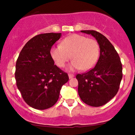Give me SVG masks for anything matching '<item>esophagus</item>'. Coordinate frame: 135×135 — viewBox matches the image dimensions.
<instances>
[{
  "label": "esophagus",
  "mask_w": 135,
  "mask_h": 135,
  "mask_svg": "<svg viewBox=\"0 0 135 135\" xmlns=\"http://www.w3.org/2000/svg\"><path fill=\"white\" fill-rule=\"evenodd\" d=\"M68 76H69V78H74V75L71 74H69Z\"/></svg>",
  "instance_id": "esophagus-1"
}]
</instances>
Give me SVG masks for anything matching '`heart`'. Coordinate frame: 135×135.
Masks as SVG:
<instances>
[{
  "label": "heart",
  "instance_id": "obj_1",
  "mask_svg": "<svg viewBox=\"0 0 135 135\" xmlns=\"http://www.w3.org/2000/svg\"><path fill=\"white\" fill-rule=\"evenodd\" d=\"M51 57L59 68H63L70 59V70L90 69L97 61L99 55V46L94 39L79 34H72L62 40L61 45L53 46Z\"/></svg>",
  "mask_w": 135,
  "mask_h": 135
}]
</instances>
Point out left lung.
Instances as JSON below:
<instances>
[{
	"instance_id": "left-lung-1",
	"label": "left lung",
	"mask_w": 135,
	"mask_h": 135,
	"mask_svg": "<svg viewBox=\"0 0 135 135\" xmlns=\"http://www.w3.org/2000/svg\"><path fill=\"white\" fill-rule=\"evenodd\" d=\"M91 34L99 45L100 55L96 65L86 73L76 75L78 95L86 104L99 107L117 94L122 78V66L114 46L105 36L95 30H82Z\"/></svg>"
}]
</instances>
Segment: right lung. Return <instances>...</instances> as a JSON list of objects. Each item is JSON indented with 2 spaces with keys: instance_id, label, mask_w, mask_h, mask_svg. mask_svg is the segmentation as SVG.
<instances>
[{
  "instance_id": "obj_1",
  "label": "right lung",
  "mask_w": 135,
  "mask_h": 135,
  "mask_svg": "<svg viewBox=\"0 0 135 135\" xmlns=\"http://www.w3.org/2000/svg\"><path fill=\"white\" fill-rule=\"evenodd\" d=\"M61 33L36 36L25 45L15 65L17 86L28 105L36 109L51 108L57 101L68 74L57 65L51 55V47Z\"/></svg>"
}]
</instances>
